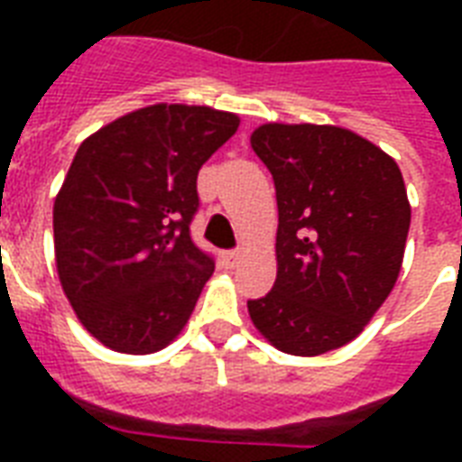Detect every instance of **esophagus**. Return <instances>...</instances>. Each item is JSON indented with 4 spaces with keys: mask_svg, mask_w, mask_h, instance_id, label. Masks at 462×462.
Here are the masks:
<instances>
[{
    "mask_svg": "<svg viewBox=\"0 0 462 462\" xmlns=\"http://www.w3.org/2000/svg\"><path fill=\"white\" fill-rule=\"evenodd\" d=\"M239 256H242V252H239V249H230V252L223 254V261L227 263V266H235V263L239 261Z\"/></svg>",
    "mask_w": 462,
    "mask_h": 462,
    "instance_id": "esophagus-1",
    "label": "esophagus"
}]
</instances>
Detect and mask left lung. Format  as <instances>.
<instances>
[{"label":"left lung","mask_w":462,"mask_h":462,"mask_svg":"<svg viewBox=\"0 0 462 462\" xmlns=\"http://www.w3.org/2000/svg\"><path fill=\"white\" fill-rule=\"evenodd\" d=\"M252 148L278 199V275L266 297L246 302L254 326L288 355L343 347L401 273L410 230L401 167L372 141L328 125H263Z\"/></svg>","instance_id":"1"}]
</instances>
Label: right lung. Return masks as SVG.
I'll list each match as a JSON object with an SVG mask.
<instances>
[{"label": "right lung", "mask_w": 462, "mask_h": 462, "mask_svg": "<svg viewBox=\"0 0 462 462\" xmlns=\"http://www.w3.org/2000/svg\"><path fill=\"white\" fill-rule=\"evenodd\" d=\"M239 117L151 105L83 141L54 201L57 273L79 321L105 347L162 350L180 336L213 259L194 245L199 170Z\"/></svg>", "instance_id": "1"}]
</instances>
